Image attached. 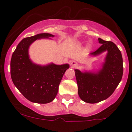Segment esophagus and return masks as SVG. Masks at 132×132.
I'll list each match as a JSON object with an SVG mask.
<instances>
[{
    "mask_svg": "<svg viewBox=\"0 0 132 132\" xmlns=\"http://www.w3.org/2000/svg\"><path fill=\"white\" fill-rule=\"evenodd\" d=\"M70 64H71V67H73V68H74V67L77 66V63L76 61H71L70 62Z\"/></svg>",
    "mask_w": 132,
    "mask_h": 132,
    "instance_id": "obj_1",
    "label": "esophagus"
}]
</instances>
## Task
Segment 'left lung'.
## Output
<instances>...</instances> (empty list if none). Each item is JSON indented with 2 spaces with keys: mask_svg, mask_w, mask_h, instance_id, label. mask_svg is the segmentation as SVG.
Listing matches in <instances>:
<instances>
[{
  "mask_svg": "<svg viewBox=\"0 0 132 132\" xmlns=\"http://www.w3.org/2000/svg\"><path fill=\"white\" fill-rule=\"evenodd\" d=\"M101 46L92 56L107 52L102 67L96 71H80L75 69L80 99L87 103L94 104L108 98L114 93L122 80L123 59L122 53L112 42L98 38Z\"/></svg>",
  "mask_w": 132,
  "mask_h": 132,
  "instance_id": "left-lung-1",
  "label": "left lung"
}]
</instances>
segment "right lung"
I'll use <instances>...</instances> for the list:
<instances>
[{"label": "right lung", "instance_id": "add662e5", "mask_svg": "<svg viewBox=\"0 0 132 132\" xmlns=\"http://www.w3.org/2000/svg\"><path fill=\"white\" fill-rule=\"evenodd\" d=\"M54 35L39 34L24 38L12 55L10 74L15 87L28 101L39 104L53 101L57 94L59 85L69 64L46 65L34 63L29 56V47L37 39H51Z\"/></svg>", "mask_w": 132, "mask_h": 132}]
</instances>
